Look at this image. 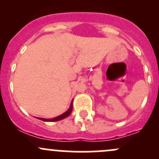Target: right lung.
<instances>
[{"instance_id":"obj_1","label":"right lung","mask_w":159,"mask_h":159,"mask_svg":"<svg viewBox=\"0 0 159 159\" xmlns=\"http://www.w3.org/2000/svg\"><path fill=\"white\" fill-rule=\"evenodd\" d=\"M72 102H73V101H72L71 103H70L69 108H68V110L67 111H65V113H63L62 115H59V116L56 117V118H51V119H46V118H38V119H40V120H42V121H60V120H61V119H64V118H67V117H68V115H69L71 113L72 108H73V105H72Z\"/></svg>"}]
</instances>
